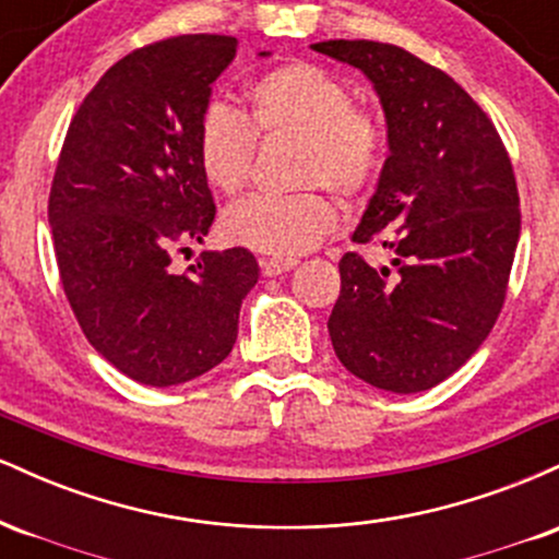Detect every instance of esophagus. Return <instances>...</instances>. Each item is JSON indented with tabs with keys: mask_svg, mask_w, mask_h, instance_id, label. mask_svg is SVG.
Listing matches in <instances>:
<instances>
[{
	"mask_svg": "<svg viewBox=\"0 0 559 559\" xmlns=\"http://www.w3.org/2000/svg\"><path fill=\"white\" fill-rule=\"evenodd\" d=\"M297 265V260H292V258H271V260H260V267H262V273L267 275V278H273V275H281V273H288L292 271V267Z\"/></svg>",
	"mask_w": 559,
	"mask_h": 559,
	"instance_id": "34e87169",
	"label": "esophagus"
}]
</instances>
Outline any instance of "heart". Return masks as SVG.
<instances>
[{
	"mask_svg": "<svg viewBox=\"0 0 559 559\" xmlns=\"http://www.w3.org/2000/svg\"><path fill=\"white\" fill-rule=\"evenodd\" d=\"M247 102L260 133L301 139V186L325 183L342 197H360L376 183L386 159V128L378 115L355 107V94L338 75L310 62H286L254 79ZM252 157L254 133L247 120L223 105L210 107L197 128L204 181L236 194L249 181ZM336 217L333 199L318 189L252 194L226 210L223 234L254 252L297 258L331 234Z\"/></svg>",
	"mask_w": 559,
	"mask_h": 559,
	"instance_id": "heart-1",
	"label": "heart"
}]
</instances>
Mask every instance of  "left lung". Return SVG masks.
Here are the masks:
<instances>
[{"label": "left lung", "mask_w": 559, "mask_h": 559, "mask_svg": "<svg viewBox=\"0 0 559 559\" xmlns=\"http://www.w3.org/2000/svg\"><path fill=\"white\" fill-rule=\"evenodd\" d=\"M312 49L373 83L389 144L352 241H381L396 273L355 252L338 260L333 352L370 386L418 394L463 368L502 310L521 239L510 157L444 70L394 44L336 38Z\"/></svg>", "instance_id": "8db88e82"}]
</instances>
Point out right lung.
Segmentation results:
<instances>
[{"mask_svg": "<svg viewBox=\"0 0 559 559\" xmlns=\"http://www.w3.org/2000/svg\"><path fill=\"white\" fill-rule=\"evenodd\" d=\"M236 47L194 34L126 55L83 99L57 163L49 226L66 297L88 344L144 386L226 360L260 278L243 247L170 271L173 249L202 243L215 221L197 128Z\"/></svg>", "mask_w": 559, "mask_h": 559, "instance_id": "add662e5", "label": "right lung"}]
</instances>
